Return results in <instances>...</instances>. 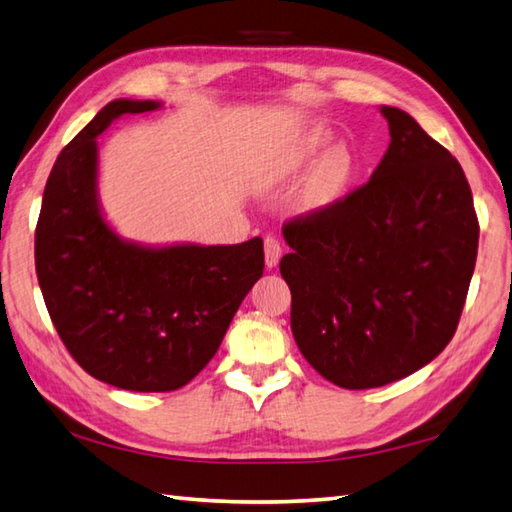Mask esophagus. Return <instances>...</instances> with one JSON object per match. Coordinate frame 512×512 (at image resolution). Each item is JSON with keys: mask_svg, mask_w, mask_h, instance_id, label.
Segmentation results:
<instances>
[{"mask_svg": "<svg viewBox=\"0 0 512 512\" xmlns=\"http://www.w3.org/2000/svg\"><path fill=\"white\" fill-rule=\"evenodd\" d=\"M280 256H283V247H280L278 238L267 236L265 238V267L267 269H274L278 265Z\"/></svg>", "mask_w": 512, "mask_h": 512, "instance_id": "obj_1", "label": "esophagus"}]
</instances>
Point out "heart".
Masks as SVG:
<instances>
[{"instance_id":"b5f03b06","label":"heart","mask_w":512,"mask_h":512,"mask_svg":"<svg viewBox=\"0 0 512 512\" xmlns=\"http://www.w3.org/2000/svg\"><path fill=\"white\" fill-rule=\"evenodd\" d=\"M333 134L325 125L307 130L291 141L276 161V168L271 170V183L296 179L298 174L309 170L318 160L319 163L311 170L309 179L300 192V205L309 212L329 210V207L342 201L347 194L353 179L358 174V159L347 145H333Z\"/></svg>"}]
</instances>
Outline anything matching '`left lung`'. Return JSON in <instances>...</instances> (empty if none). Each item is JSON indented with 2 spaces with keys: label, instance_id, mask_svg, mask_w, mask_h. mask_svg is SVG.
Returning <instances> with one entry per match:
<instances>
[{
  "label": "left lung",
  "instance_id": "1",
  "mask_svg": "<svg viewBox=\"0 0 512 512\" xmlns=\"http://www.w3.org/2000/svg\"><path fill=\"white\" fill-rule=\"evenodd\" d=\"M380 112L391 143L369 183L283 227L291 333L311 367L342 389L384 387L440 356L477 258L462 165L409 112Z\"/></svg>",
  "mask_w": 512,
  "mask_h": 512
}]
</instances>
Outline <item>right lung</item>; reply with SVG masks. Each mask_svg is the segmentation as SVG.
<instances>
[{
	"instance_id": "1",
	"label": "right lung",
	"mask_w": 512,
	"mask_h": 512,
	"mask_svg": "<svg viewBox=\"0 0 512 512\" xmlns=\"http://www.w3.org/2000/svg\"><path fill=\"white\" fill-rule=\"evenodd\" d=\"M159 101L114 99L57 156L35 232L48 314L70 356L117 389L185 387L221 347L263 276V241L143 245L119 236L99 201L97 137Z\"/></svg>"
}]
</instances>
